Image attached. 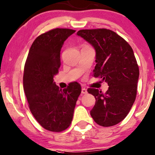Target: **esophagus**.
I'll list each match as a JSON object with an SVG mask.
<instances>
[{
    "label": "esophagus",
    "instance_id": "1",
    "mask_svg": "<svg viewBox=\"0 0 155 155\" xmlns=\"http://www.w3.org/2000/svg\"><path fill=\"white\" fill-rule=\"evenodd\" d=\"M81 92H82V94H87V89H85V87H82V88Z\"/></svg>",
    "mask_w": 155,
    "mask_h": 155
}]
</instances>
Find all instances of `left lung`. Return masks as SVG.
Here are the masks:
<instances>
[{
	"label": "left lung",
	"mask_w": 155,
	"mask_h": 155,
	"mask_svg": "<svg viewBox=\"0 0 155 155\" xmlns=\"http://www.w3.org/2000/svg\"><path fill=\"white\" fill-rule=\"evenodd\" d=\"M77 35L95 49L93 76L102 78L109 85L105 93L95 88L87 89L96 100L90 114L100 126L115 125L129 113L137 95L140 71L132 48L109 29L80 30Z\"/></svg>",
	"instance_id": "8db88e82"
}]
</instances>
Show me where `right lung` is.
<instances>
[{
  "mask_svg": "<svg viewBox=\"0 0 155 155\" xmlns=\"http://www.w3.org/2000/svg\"><path fill=\"white\" fill-rule=\"evenodd\" d=\"M75 32L55 28L40 35L30 48L24 68L23 89L30 110L38 123L51 132H62L70 125L81 93L78 82L62 90L53 82L64 42Z\"/></svg>",
  "mask_w": 155,
  "mask_h": 155,
  "instance_id": "right-lung-1",
  "label": "right lung"
}]
</instances>
